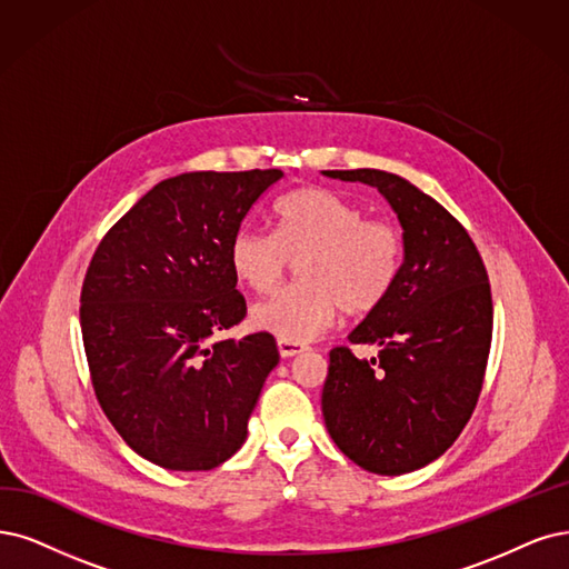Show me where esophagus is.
Instances as JSON below:
<instances>
[{
    "mask_svg": "<svg viewBox=\"0 0 569 569\" xmlns=\"http://www.w3.org/2000/svg\"><path fill=\"white\" fill-rule=\"evenodd\" d=\"M307 349V345L302 342H290V340H279V353L283 356V359H290V356L296 353H302Z\"/></svg>",
    "mask_w": 569,
    "mask_h": 569,
    "instance_id": "34e87169",
    "label": "esophagus"
}]
</instances>
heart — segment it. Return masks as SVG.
<instances>
[{"label": "heart", "mask_w": 569, "mask_h": 569, "mask_svg": "<svg viewBox=\"0 0 569 569\" xmlns=\"http://www.w3.org/2000/svg\"><path fill=\"white\" fill-rule=\"evenodd\" d=\"M277 231L239 229L229 243V264L252 292L277 288L290 258L298 283L252 307L250 321L279 340L309 342L330 328L342 309L368 313L393 290L403 264V237L391 222L366 218L363 208L323 187L283 197Z\"/></svg>", "instance_id": "heart-1"}]
</instances>
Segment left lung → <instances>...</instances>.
Returning a JSON list of instances; mask_svg holds the SVG:
<instances>
[{
	"label": "left lung",
	"instance_id": "obj_1",
	"mask_svg": "<svg viewBox=\"0 0 569 569\" xmlns=\"http://www.w3.org/2000/svg\"><path fill=\"white\" fill-rule=\"evenodd\" d=\"M375 187L403 227V264L389 298L349 332L377 359L330 351L321 410L330 438L370 473L431 465L467 427L492 342V296L469 231L401 176L323 171Z\"/></svg>",
	"mask_w": 569,
	"mask_h": 569
}]
</instances>
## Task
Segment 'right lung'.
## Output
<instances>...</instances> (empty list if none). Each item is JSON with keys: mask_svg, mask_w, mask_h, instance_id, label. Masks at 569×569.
<instances>
[{"mask_svg": "<svg viewBox=\"0 0 569 569\" xmlns=\"http://www.w3.org/2000/svg\"><path fill=\"white\" fill-rule=\"evenodd\" d=\"M281 178L279 168L168 178L93 252L79 309L93 391L126 446L157 467L227 461L279 363L273 335L218 332L246 317L229 243Z\"/></svg>", "mask_w": 569, "mask_h": 569, "instance_id": "obj_1", "label": "right lung"}]
</instances>
